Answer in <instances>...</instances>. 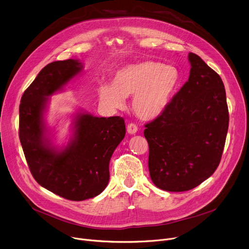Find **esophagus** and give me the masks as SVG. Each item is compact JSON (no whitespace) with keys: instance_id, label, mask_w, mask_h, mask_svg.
Instances as JSON below:
<instances>
[{"instance_id":"esophagus-1","label":"esophagus","mask_w":249,"mask_h":249,"mask_svg":"<svg viewBox=\"0 0 249 249\" xmlns=\"http://www.w3.org/2000/svg\"><path fill=\"white\" fill-rule=\"evenodd\" d=\"M137 131H138V126H137L136 124L130 123V124L127 125V132H128L129 134H132V135H133V134H136Z\"/></svg>"}]
</instances>
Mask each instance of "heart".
I'll use <instances>...</instances> for the list:
<instances>
[{
    "mask_svg": "<svg viewBox=\"0 0 249 249\" xmlns=\"http://www.w3.org/2000/svg\"><path fill=\"white\" fill-rule=\"evenodd\" d=\"M180 79L174 65L154 60L128 64L114 75L113 83L99 87V99L111 109H120L125 97H133L132 107L143 120H152L161 115L168 106Z\"/></svg>",
    "mask_w": 249,
    "mask_h": 249,
    "instance_id": "heart-1",
    "label": "heart"
}]
</instances>
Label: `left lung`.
I'll use <instances>...</instances> for the list:
<instances>
[{
  "instance_id": "8db88e82",
  "label": "left lung",
  "mask_w": 249,
  "mask_h": 249,
  "mask_svg": "<svg viewBox=\"0 0 249 249\" xmlns=\"http://www.w3.org/2000/svg\"><path fill=\"white\" fill-rule=\"evenodd\" d=\"M189 61V80L144 130L151 179L168 192L192 190L214 173L229 129L220 76L193 53Z\"/></svg>"
}]
</instances>
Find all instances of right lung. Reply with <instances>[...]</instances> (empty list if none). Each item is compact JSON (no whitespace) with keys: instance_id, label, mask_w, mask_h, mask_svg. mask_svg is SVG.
Returning a JSON list of instances; mask_svg holds the SVG:
<instances>
[{"instance_id":"right-lung-1","label":"right lung","mask_w":249,"mask_h":249,"mask_svg":"<svg viewBox=\"0 0 249 249\" xmlns=\"http://www.w3.org/2000/svg\"><path fill=\"white\" fill-rule=\"evenodd\" d=\"M82 69L77 59L48 64L26 89L19 104L18 136L33 177L44 189L75 201L105 190L111 156L126 133L122 117H95L80 112L73 120V135L67 146L58 150L52 145L43 118L49 96L62 90Z\"/></svg>"}]
</instances>
